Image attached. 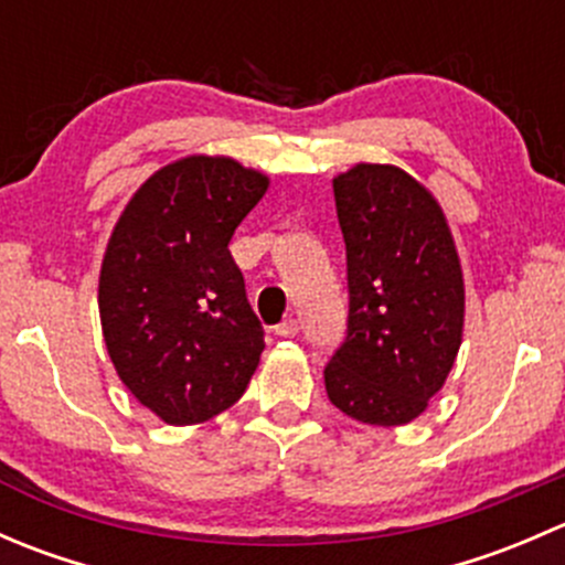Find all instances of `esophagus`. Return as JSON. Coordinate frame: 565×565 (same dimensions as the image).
<instances>
[{"label": "esophagus", "mask_w": 565, "mask_h": 565, "mask_svg": "<svg viewBox=\"0 0 565 565\" xmlns=\"http://www.w3.org/2000/svg\"><path fill=\"white\" fill-rule=\"evenodd\" d=\"M273 330H276V335H284V339H289V335H298L300 322L295 317H289V319H284V322H278Z\"/></svg>", "instance_id": "1"}]
</instances>
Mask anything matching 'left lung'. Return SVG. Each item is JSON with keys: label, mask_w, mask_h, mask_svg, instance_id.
<instances>
[{"label": "left lung", "mask_w": 565, "mask_h": 565, "mask_svg": "<svg viewBox=\"0 0 565 565\" xmlns=\"http://www.w3.org/2000/svg\"><path fill=\"white\" fill-rule=\"evenodd\" d=\"M347 246V339L324 366L350 418L402 426L446 385L465 328V278L437 199L391 163L333 180Z\"/></svg>", "instance_id": "obj_1"}]
</instances>
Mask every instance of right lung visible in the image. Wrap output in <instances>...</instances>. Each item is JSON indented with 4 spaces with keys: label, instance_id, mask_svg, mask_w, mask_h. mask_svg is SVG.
<instances>
[{
    "label": "right lung",
    "instance_id": "obj_1",
    "mask_svg": "<svg viewBox=\"0 0 565 565\" xmlns=\"http://www.w3.org/2000/svg\"><path fill=\"white\" fill-rule=\"evenodd\" d=\"M267 185L235 158H180L130 196L108 237L98 284L108 358L167 424L224 413L259 366L265 330L230 241Z\"/></svg>",
    "mask_w": 565,
    "mask_h": 565
}]
</instances>
